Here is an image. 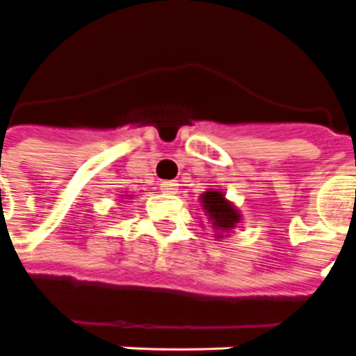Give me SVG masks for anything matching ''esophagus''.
Masks as SVG:
<instances>
[{"mask_svg": "<svg viewBox=\"0 0 356 356\" xmlns=\"http://www.w3.org/2000/svg\"><path fill=\"white\" fill-rule=\"evenodd\" d=\"M161 191L165 193H178V184L176 182H161Z\"/></svg>", "mask_w": 356, "mask_h": 356, "instance_id": "34e87169", "label": "esophagus"}]
</instances>
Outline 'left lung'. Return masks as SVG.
<instances>
[{"mask_svg": "<svg viewBox=\"0 0 356 356\" xmlns=\"http://www.w3.org/2000/svg\"><path fill=\"white\" fill-rule=\"evenodd\" d=\"M201 203L209 220L213 222V228L216 230H234L236 224L239 222V213L230 201L224 197L222 191H205L201 195Z\"/></svg>", "mask_w": 356, "mask_h": 356, "instance_id": "8db88e82", "label": "left lung"}]
</instances>
